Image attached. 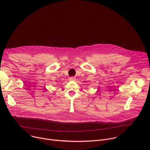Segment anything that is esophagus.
Here are the masks:
<instances>
[{
	"mask_svg": "<svg viewBox=\"0 0 150 150\" xmlns=\"http://www.w3.org/2000/svg\"><path fill=\"white\" fill-rule=\"evenodd\" d=\"M75 77H74V76H71V77H69V79L70 80V81H75Z\"/></svg>",
	"mask_w": 150,
	"mask_h": 150,
	"instance_id": "1",
	"label": "esophagus"
}]
</instances>
